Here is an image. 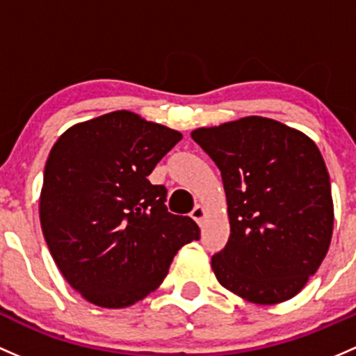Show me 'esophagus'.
<instances>
[{"instance_id":"obj_1","label":"esophagus","mask_w":356,"mask_h":356,"mask_svg":"<svg viewBox=\"0 0 356 356\" xmlns=\"http://www.w3.org/2000/svg\"><path fill=\"white\" fill-rule=\"evenodd\" d=\"M190 216H192V219H195L197 222H199V225H202V221H204V218H205V209H204V205H195V207H193V211L190 212Z\"/></svg>"}]
</instances>
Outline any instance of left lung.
<instances>
[{
  "label": "left lung",
  "mask_w": 356,
  "mask_h": 356,
  "mask_svg": "<svg viewBox=\"0 0 356 356\" xmlns=\"http://www.w3.org/2000/svg\"><path fill=\"white\" fill-rule=\"evenodd\" d=\"M192 138L218 164L228 202L232 233L211 260L218 281L259 305L293 298L317 273L334 226L315 142L262 116L197 128Z\"/></svg>",
  "instance_id": "1"
}]
</instances>
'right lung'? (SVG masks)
Wrapping results in <instances>:
<instances>
[{"label": "right lung", "instance_id": "add662e5", "mask_svg": "<svg viewBox=\"0 0 356 356\" xmlns=\"http://www.w3.org/2000/svg\"><path fill=\"white\" fill-rule=\"evenodd\" d=\"M181 137L123 109L73 124L51 149L39 200L44 240L87 302L124 309L144 300L179 248L200 238L192 218L168 212L166 188L147 179Z\"/></svg>", "mask_w": 356, "mask_h": 356}]
</instances>
